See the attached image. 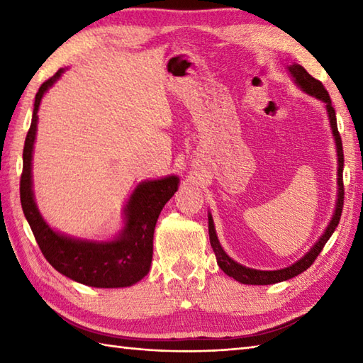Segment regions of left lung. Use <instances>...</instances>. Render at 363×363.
<instances>
[{
    "mask_svg": "<svg viewBox=\"0 0 363 363\" xmlns=\"http://www.w3.org/2000/svg\"><path fill=\"white\" fill-rule=\"evenodd\" d=\"M290 74L295 78L298 86L303 89L307 94H311L313 96H317L321 101L326 103V109L329 113V121H330V128H333V134L335 137V145H337V154H338V201H337V207H335V213L333 220H330L329 226L326 229V233L321 235L320 240L317 242V245L306 254V256L298 260L296 264H293L291 267H287L284 269H274V272H260V269H252V268H246L240 264H237L233 259H230L228 254L223 251L221 245L217 238V234H215L213 229V221L212 217L209 215V237H211V245L215 252V257H217V264L218 267L225 272L228 276L234 277L235 281L242 282V284H251V285H269V284H276V282H282L291 279L298 274H301L303 272H306L309 268L315 259L320 256V252L325 248V245L328 243V240L333 235V233L335 230V228L340 223V217H342V211H343V198H345V187H343V145H342V137L340 133H338L337 128V118H335V111L333 107V103H330V98L328 90L323 86L321 81L315 79L313 76H311L309 73L306 72L304 67H301L298 64H293L289 67Z\"/></svg>",
    "mask_w": 363,
    "mask_h": 363,
    "instance_id": "8db88e82",
    "label": "left lung"
}]
</instances>
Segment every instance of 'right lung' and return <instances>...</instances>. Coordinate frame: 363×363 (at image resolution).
Returning a JSON list of instances; mask_svg holds the SVG:
<instances>
[{
    "instance_id": "add662e5",
    "label": "right lung",
    "mask_w": 363,
    "mask_h": 363,
    "mask_svg": "<svg viewBox=\"0 0 363 363\" xmlns=\"http://www.w3.org/2000/svg\"><path fill=\"white\" fill-rule=\"evenodd\" d=\"M64 70L46 79L38 89L33 121L23 148V172L20 177V201L35 242L45 259L59 273L84 285L98 289L129 287L148 274L152 259V235L160 211L177 190L176 176L148 181L138 186L126 206V226L113 242L94 243L73 240L46 225L37 211L30 182V160L37 130V111L42 96Z\"/></svg>"
}]
</instances>
